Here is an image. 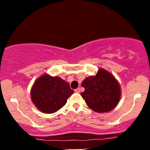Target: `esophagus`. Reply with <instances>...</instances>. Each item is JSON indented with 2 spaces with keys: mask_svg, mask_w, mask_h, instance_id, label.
Segmentation results:
<instances>
[{
  "mask_svg": "<svg viewBox=\"0 0 150 150\" xmlns=\"http://www.w3.org/2000/svg\"><path fill=\"white\" fill-rule=\"evenodd\" d=\"M75 92H76V93H80V92H81V89H80V88H78L75 89Z\"/></svg>",
  "mask_w": 150,
  "mask_h": 150,
  "instance_id": "34e87169",
  "label": "esophagus"
}]
</instances>
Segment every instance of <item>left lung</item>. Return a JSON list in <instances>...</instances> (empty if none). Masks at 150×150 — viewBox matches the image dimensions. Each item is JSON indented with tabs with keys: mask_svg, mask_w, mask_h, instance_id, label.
I'll return each mask as SVG.
<instances>
[{
	"mask_svg": "<svg viewBox=\"0 0 150 150\" xmlns=\"http://www.w3.org/2000/svg\"><path fill=\"white\" fill-rule=\"evenodd\" d=\"M81 86L85 91L81 93L86 104L97 112L111 111L118 104L120 88L112 74L100 69L95 76L88 77Z\"/></svg>",
	"mask_w": 150,
	"mask_h": 150,
	"instance_id": "8db88e82",
	"label": "left lung"
}]
</instances>
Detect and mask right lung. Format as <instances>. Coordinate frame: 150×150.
<instances>
[{
  "label": "right lung",
  "instance_id": "right-lung-1",
  "mask_svg": "<svg viewBox=\"0 0 150 150\" xmlns=\"http://www.w3.org/2000/svg\"><path fill=\"white\" fill-rule=\"evenodd\" d=\"M74 93L68 83L59 77L44 75L35 81L31 90L32 101L44 113H54L64 107Z\"/></svg>",
  "mask_w": 150,
  "mask_h": 150
}]
</instances>
